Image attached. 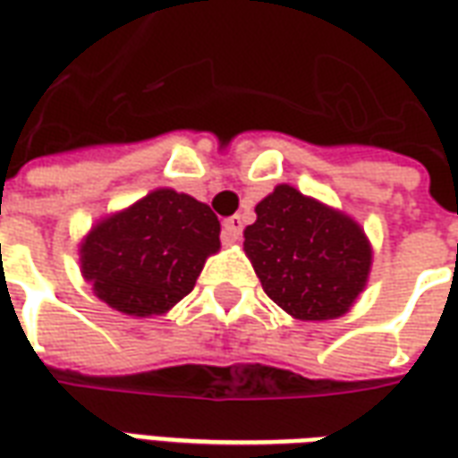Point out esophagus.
Listing matches in <instances>:
<instances>
[{"label":"esophagus","instance_id":"esophagus-1","mask_svg":"<svg viewBox=\"0 0 458 458\" xmlns=\"http://www.w3.org/2000/svg\"><path fill=\"white\" fill-rule=\"evenodd\" d=\"M240 235H242V218L240 216H233V218L223 220V242L225 245H235L240 242Z\"/></svg>","mask_w":458,"mask_h":458}]
</instances>
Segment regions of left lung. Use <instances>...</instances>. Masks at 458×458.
Listing matches in <instances>:
<instances>
[{
  "instance_id": "8db88e82",
  "label": "left lung",
  "mask_w": 458,
  "mask_h": 458,
  "mask_svg": "<svg viewBox=\"0 0 458 458\" xmlns=\"http://www.w3.org/2000/svg\"><path fill=\"white\" fill-rule=\"evenodd\" d=\"M245 255L277 307L301 321L344 317L365 289L373 250L363 228L282 183L255 206Z\"/></svg>"
}]
</instances>
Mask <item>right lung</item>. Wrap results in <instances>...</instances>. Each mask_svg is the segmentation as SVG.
Instances as JSON below:
<instances>
[{"mask_svg": "<svg viewBox=\"0 0 458 458\" xmlns=\"http://www.w3.org/2000/svg\"><path fill=\"white\" fill-rule=\"evenodd\" d=\"M218 248L220 223L206 203L157 189L85 235L81 269L107 307L159 317L189 294Z\"/></svg>", "mask_w": 458, "mask_h": 458, "instance_id": "obj_1", "label": "right lung"}]
</instances>
